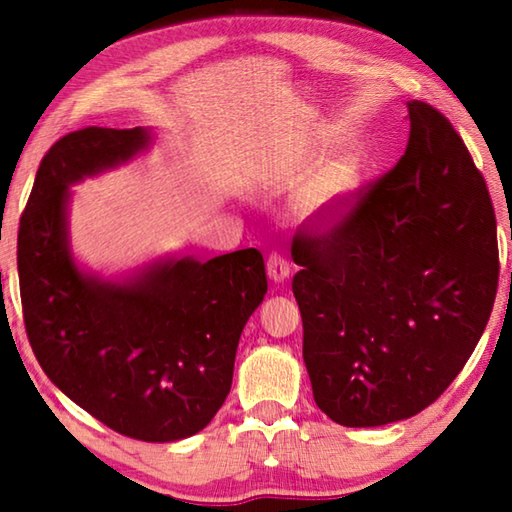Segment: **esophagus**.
Listing matches in <instances>:
<instances>
[{"label":"esophagus","mask_w":512,"mask_h":512,"mask_svg":"<svg viewBox=\"0 0 512 512\" xmlns=\"http://www.w3.org/2000/svg\"><path fill=\"white\" fill-rule=\"evenodd\" d=\"M266 273L268 277H271L273 282H284L291 273V266L287 262V257L277 253V250H273L271 255H268L266 259Z\"/></svg>","instance_id":"1"}]
</instances>
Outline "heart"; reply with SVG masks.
Listing matches in <instances>:
<instances>
[{"label":"heart","instance_id":"heart-1","mask_svg":"<svg viewBox=\"0 0 512 512\" xmlns=\"http://www.w3.org/2000/svg\"><path fill=\"white\" fill-rule=\"evenodd\" d=\"M359 167L354 160H339L311 180L298 203L302 221L314 225H332L348 210L354 192L359 189Z\"/></svg>","mask_w":512,"mask_h":512}]
</instances>
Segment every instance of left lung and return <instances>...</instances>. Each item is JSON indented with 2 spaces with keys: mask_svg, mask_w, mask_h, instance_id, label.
Masks as SVG:
<instances>
[{
  "mask_svg": "<svg viewBox=\"0 0 512 512\" xmlns=\"http://www.w3.org/2000/svg\"><path fill=\"white\" fill-rule=\"evenodd\" d=\"M409 144L291 257L302 359L318 409L381 427L427 409L470 359L499 282L497 221L449 119L409 101Z\"/></svg>",
  "mask_w": 512,
  "mask_h": 512,
  "instance_id": "1",
  "label": "left lung"
}]
</instances>
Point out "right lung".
<instances>
[{
    "mask_svg": "<svg viewBox=\"0 0 512 512\" xmlns=\"http://www.w3.org/2000/svg\"><path fill=\"white\" fill-rule=\"evenodd\" d=\"M146 128L74 131L40 162L17 232L29 343L69 400L121 436L173 443L205 429L232 386L239 336L268 282L257 248L160 259L128 280L83 273L67 239L69 185L124 164Z\"/></svg>",
    "mask_w": 512,
    "mask_h": 512,
    "instance_id": "1",
    "label": "right lung"
}]
</instances>
